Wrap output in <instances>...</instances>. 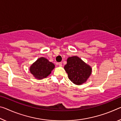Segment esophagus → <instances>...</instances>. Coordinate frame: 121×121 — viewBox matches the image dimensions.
Masks as SVG:
<instances>
[{"label": "esophagus", "instance_id": "34e87169", "mask_svg": "<svg viewBox=\"0 0 121 121\" xmlns=\"http://www.w3.org/2000/svg\"><path fill=\"white\" fill-rule=\"evenodd\" d=\"M59 65V66H62V63L61 62H58V64H57Z\"/></svg>", "mask_w": 121, "mask_h": 121}]
</instances>
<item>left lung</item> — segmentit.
<instances>
[{
	"mask_svg": "<svg viewBox=\"0 0 121 121\" xmlns=\"http://www.w3.org/2000/svg\"><path fill=\"white\" fill-rule=\"evenodd\" d=\"M64 69L69 79L77 85L85 82L91 73V67L76 56L68 57Z\"/></svg>",
	"mask_w": 121,
	"mask_h": 121,
	"instance_id": "8db88e82",
	"label": "left lung"
}]
</instances>
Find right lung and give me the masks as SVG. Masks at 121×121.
Returning a JSON list of instances; mask_svg holds the SVG:
<instances>
[{
	"label": "right lung",
	"instance_id": "1",
	"mask_svg": "<svg viewBox=\"0 0 121 121\" xmlns=\"http://www.w3.org/2000/svg\"><path fill=\"white\" fill-rule=\"evenodd\" d=\"M54 65L47 59L41 57L30 66V72L37 79L46 78L54 68Z\"/></svg>",
	"mask_w": 121,
	"mask_h": 121
}]
</instances>
